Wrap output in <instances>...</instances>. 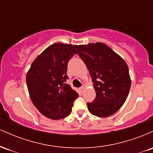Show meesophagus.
I'll return each mask as SVG.
<instances>
[{"mask_svg":"<svg viewBox=\"0 0 153 153\" xmlns=\"http://www.w3.org/2000/svg\"><path fill=\"white\" fill-rule=\"evenodd\" d=\"M84 88H85V87H84L83 86V85H82V86L81 87V88H80V91H81V92L82 93V91H83V90H84Z\"/></svg>","mask_w":153,"mask_h":153,"instance_id":"esophagus-1","label":"esophagus"}]
</instances>
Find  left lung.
I'll list each match as a JSON object with an SVG mask.
<instances>
[{"label": "left lung", "instance_id": "8db88e82", "mask_svg": "<svg viewBox=\"0 0 153 153\" xmlns=\"http://www.w3.org/2000/svg\"><path fill=\"white\" fill-rule=\"evenodd\" d=\"M94 82L96 98L87 106L91 114L107 117L125 102L131 87V78L125 61L101 42L75 45Z\"/></svg>", "mask_w": 153, "mask_h": 153}]
</instances>
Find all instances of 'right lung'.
I'll list each match as a JSON object with an SVG mask.
<instances>
[{"label":"right lung","instance_id":"obj_1","mask_svg":"<svg viewBox=\"0 0 153 153\" xmlns=\"http://www.w3.org/2000/svg\"><path fill=\"white\" fill-rule=\"evenodd\" d=\"M75 45L55 43L34 59L26 73L31 101L45 117L54 120L71 114L78 94L66 83L68 61L77 54Z\"/></svg>","mask_w":153,"mask_h":153}]
</instances>
